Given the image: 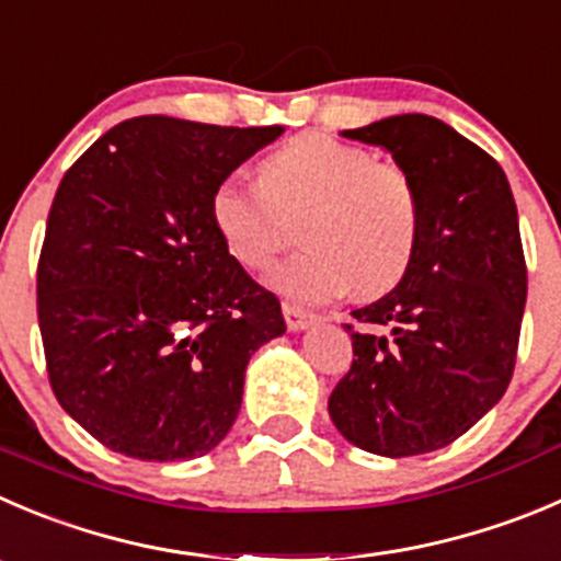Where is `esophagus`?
Listing matches in <instances>:
<instances>
[{"label":"esophagus","instance_id":"obj_1","mask_svg":"<svg viewBox=\"0 0 561 561\" xmlns=\"http://www.w3.org/2000/svg\"><path fill=\"white\" fill-rule=\"evenodd\" d=\"M282 314H285V323L290 331L307 329V325L314 320V314L309 312V309L298 307V304H290V301L282 304Z\"/></svg>","mask_w":561,"mask_h":561}]
</instances>
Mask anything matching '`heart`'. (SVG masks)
I'll return each instance as SVG.
<instances>
[{"label":"heart","instance_id":"heart-1","mask_svg":"<svg viewBox=\"0 0 561 561\" xmlns=\"http://www.w3.org/2000/svg\"><path fill=\"white\" fill-rule=\"evenodd\" d=\"M307 247L268 274L293 301H325L356 287L378 296L411 268L422 230L413 178L394 161L325 134L293 136L257 164V183L230 175L214 188L210 221L227 252L263 271L290 241Z\"/></svg>","mask_w":561,"mask_h":561}]
</instances>
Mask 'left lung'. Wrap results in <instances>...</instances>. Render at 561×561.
<instances>
[{
	"label": "left lung",
	"instance_id": "obj_1",
	"mask_svg": "<svg viewBox=\"0 0 561 561\" xmlns=\"http://www.w3.org/2000/svg\"><path fill=\"white\" fill-rule=\"evenodd\" d=\"M342 136L389 150L413 178L422 230L400 285L353 309L362 329L345 323L353 364L329 397L331 422L383 458L436 453L513 378L526 307L518 208L496 159L442 119L397 114Z\"/></svg>",
	"mask_w": 561,
	"mask_h": 561
}]
</instances>
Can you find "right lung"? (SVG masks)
Masks as SVG:
<instances>
[{"mask_svg":"<svg viewBox=\"0 0 561 561\" xmlns=\"http://www.w3.org/2000/svg\"><path fill=\"white\" fill-rule=\"evenodd\" d=\"M282 130L145 114L65 172L37 323L54 397L103 447L167 463L230 433L249 358L285 318L221 243L210 197Z\"/></svg>","mask_w":561,"mask_h":561,"instance_id":"add662e5","label":"right lung"}]
</instances>
